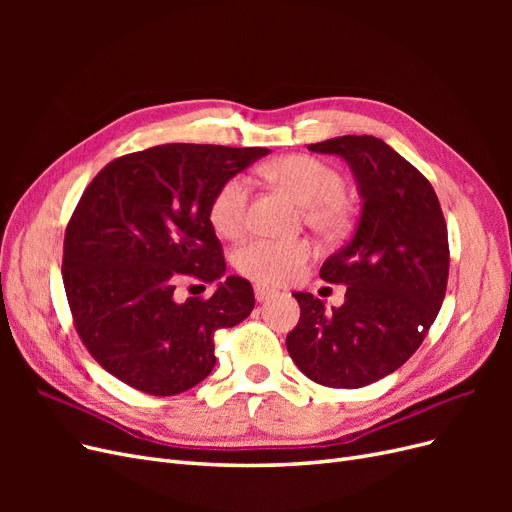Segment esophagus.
<instances>
[{
    "label": "esophagus",
    "mask_w": 512,
    "mask_h": 512,
    "mask_svg": "<svg viewBox=\"0 0 512 512\" xmlns=\"http://www.w3.org/2000/svg\"><path fill=\"white\" fill-rule=\"evenodd\" d=\"M273 294H275V290H271V288H265V286H254V297H256V301H258V303L267 301L269 297H273Z\"/></svg>",
    "instance_id": "1"
}]
</instances>
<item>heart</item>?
<instances>
[{
    "label": "heart",
    "instance_id": "heart-1",
    "mask_svg": "<svg viewBox=\"0 0 512 512\" xmlns=\"http://www.w3.org/2000/svg\"><path fill=\"white\" fill-rule=\"evenodd\" d=\"M267 175L280 188L305 205V218L322 232H339L348 224L346 179L335 166L305 153L275 160ZM250 181L243 175L226 179L215 190L209 203V220L222 237H239L247 224ZM314 247L305 239L254 237L243 243L232 256L235 269L250 280L267 286H280L299 280Z\"/></svg>",
    "mask_w": 512,
    "mask_h": 512
}]
</instances>
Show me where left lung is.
Instances as JSON below:
<instances>
[{"instance_id": "obj_1", "label": "left lung", "mask_w": 512, "mask_h": 512, "mask_svg": "<svg viewBox=\"0 0 512 512\" xmlns=\"http://www.w3.org/2000/svg\"><path fill=\"white\" fill-rule=\"evenodd\" d=\"M342 156L363 209L352 239L327 258L320 277L344 284L333 312L294 292L299 324L286 348L303 374L331 389H361L393 374L423 344L448 282V230L431 183L376 136H337L307 145Z\"/></svg>"}]
</instances>
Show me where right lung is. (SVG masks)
<instances>
[{
    "label": "right lung",
    "instance_id": "add662e5",
    "mask_svg": "<svg viewBox=\"0 0 512 512\" xmlns=\"http://www.w3.org/2000/svg\"><path fill=\"white\" fill-rule=\"evenodd\" d=\"M269 149L170 143L108 162L64 237V288L74 329L115 378L147 395H177L215 365L213 335L254 309L252 284L228 275L211 297L175 299L177 282L226 271L209 220L220 185Z\"/></svg>",
    "mask_w": 512,
    "mask_h": 512
}]
</instances>
